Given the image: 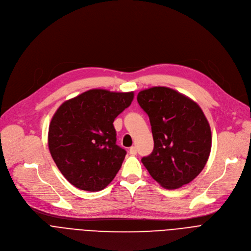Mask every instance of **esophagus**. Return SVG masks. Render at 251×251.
Segmentation results:
<instances>
[{
    "label": "esophagus",
    "mask_w": 251,
    "mask_h": 251,
    "mask_svg": "<svg viewBox=\"0 0 251 251\" xmlns=\"http://www.w3.org/2000/svg\"><path fill=\"white\" fill-rule=\"evenodd\" d=\"M137 148L135 147V146H132L130 149H129V153L131 154V155H136L137 154Z\"/></svg>",
    "instance_id": "34e87169"
}]
</instances>
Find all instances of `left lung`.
Segmentation results:
<instances>
[{"mask_svg": "<svg viewBox=\"0 0 251 251\" xmlns=\"http://www.w3.org/2000/svg\"><path fill=\"white\" fill-rule=\"evenodd\" d=\"M150 119L154 150L142 158L151 176L175 190L189 184L204 168L211 149L209 124L201 107L188 96L164 86L138 93Z\"/></svg>", "mask_w": 251, "mask_h": 251, "instance_id": "left-lung-1", "label": "left lung"}]
</instances>
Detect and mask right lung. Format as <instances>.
<instances>
[{
  "instance_id": "obj_1",
  "label": "right lung",
  "mask_w": 251,
  "mask_h": 251,
  "mask_svg": "<svg viewBox=\"0 0 251 251\" xmlns=\"http://www.w3.org/2000/svg\"><path fill=\"white\" fill-rule=\"evenodd\" d=\"M133 98L134 92L90 89L58 107L49 128V149L71 185L98 192L112 182L126 155L116 145L113 122Z\"/></svg>"
}]
</instances>
